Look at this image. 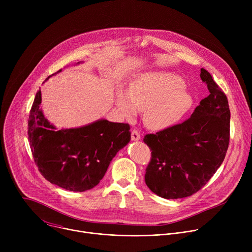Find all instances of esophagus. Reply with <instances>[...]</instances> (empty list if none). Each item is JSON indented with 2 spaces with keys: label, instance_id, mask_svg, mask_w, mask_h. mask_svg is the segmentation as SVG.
I'll return each instance as SVG.
<instances>
[{
  "label": "esophagus",
  "instance_id": "esophagus-1",
  "mask_svg": "<svg viewBox=\"0 0 252 252\" xmlns=\"http://www.w3.org/2000/svg\"><path fill=\"white\" fill-rule=\"evenodd\" d=\"M131 139L132 140H138L140 139V132L137 128H133L131 131Z\"/></svg>",
  "mask_w": 252,
  "mask_h": 252
}]
</instances>
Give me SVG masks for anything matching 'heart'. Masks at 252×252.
<instances>
[{
	"instance_id": "obj_1",
	"label": "heart",
	"mask_w": 252,
	"mask_h": 252,
	"mask_svg": "<svg viewBox=\"0 0 252 252\" xmlns=\"http://www.w3.org/2000/svg\"><path fill=\"white\" fill-rule=\"evenodd\" d=\"M185 86V81L178 75L152 71L136 77L129 92H119L116 102L127 118L147 109L146 124L152 128H162L181 119L190 107L192 98Z\"/></svg>"
}]
</instances>
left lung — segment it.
Returning <instances> with one entry per match:
<instances>
[{
    "instance_id": "obj_1",
    "label": "left lung",
    "mask_w": 252,
    "mask_h": 252,
    "mask_svg": "<svg viewBox=\"0 0 252 252\" xmlns=\"http://www.w3.org/2000/svg\"><path fill=\"white\" fill-rule=\"evenodd\" d=\"M209 95L191 117L143 137L152 151L145 182L157 195L176 199L201 189L221 165L229 145L230 110L224 92L204 68Z\"/></svg>"
}]
</instances>
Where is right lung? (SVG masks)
<instances>
[{"label":"right lung","instance_id":"right-lung-1","mask_svg":"<svg viewBox=\"0 0 252 252\" xmlns=\"http://www.w3.org/2000/svg\"><path fill=\"white\" fill-rule=\"evenodd\" d=\"M41 101L39 90L28 122V138L39 171L66 190L94 188L117 153L130 140L129 125L100 120L79 128L57 129L44 117Z\"/></svg>","mask_w":252,"mask_h":252}]
</instances>
